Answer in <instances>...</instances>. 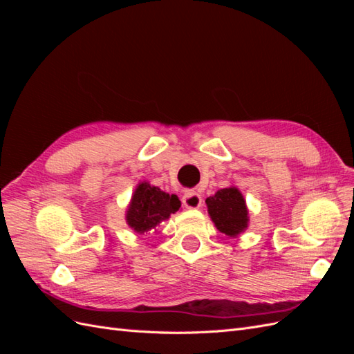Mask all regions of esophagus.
Listing matches in <instances>:
<instances>
[{"instance_id": "34e87169", "label": "esophagus", "mask_w": 354, "mask_h": 354, "mask_svg": "<svg viewBox=\"0 0 354 354\" xmlns=\"http://www.w3.org/2000/svg\"><path fill=\"white\" fill-rule=\"evenodd\" d=\"M183 205L189 209H198L202 207V198L195 190H186L183 195Z\"/></svg>"}]
</instances>
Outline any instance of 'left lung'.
<instances>
[{"label":"left lung","instance_id":"obj_1","mask_svg":"<svg viewBox=\"0 0 354 354\" xmlns=\"http://www.w3.org/2000/svg\"><path fill=\"white\" fill-rule=\"evenodd\" d=\"M209 218L218 232L229 238H238L248 229L250 214L241 190L236 186H229L216 192L205 199Z\"/></svg>","mask_w":354,"mask_h":354}]
</instances>
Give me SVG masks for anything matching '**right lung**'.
<instances>
[{
	"label": "right lung",
	"instance_id": "right-lung-1",
	"mask_svg": "<svg viewBox=\"0 0 354 354\" xmlns=\"http://www.w3.org/2000/svg\"><path fill=\"white\" fill-rule=\"evenodd\" d=\"M180 207L181 202L177 195H169L149 181H140L127 207L125 221L136 233L145 234L167 221Z\"/></svg>",
	"mask_w": 354,
	"mask_h": 354
}]
</instances>
